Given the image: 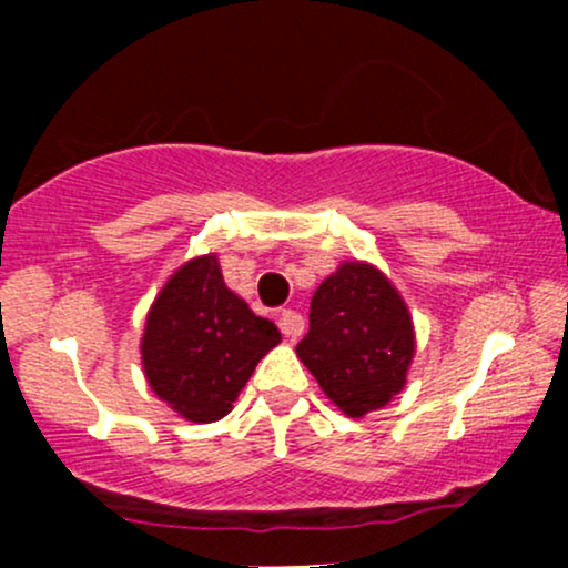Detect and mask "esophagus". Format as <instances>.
Instances as JSON below:
<instances>
[{"label": "esophagus", "mask_w": 568, "mask_h": 568, "mask_svg": "<svg viewBox=\"0 0 568 568\" xmlns=\"http://www.w3.org/2000/svg\"><path fill=\"white\" fill-rule=\"evenodd\" d=\"M277 325H280V331H283V336L291 338V342H296V338L304 334V317L293 310L280 312Z\"/></svg>", "instance_id": "1"}]
</instances>
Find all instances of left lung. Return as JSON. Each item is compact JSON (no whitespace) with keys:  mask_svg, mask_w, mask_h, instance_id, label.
I'll use <instances>...</instances> for the list:
<instances>
[{"mask_svg":"<svg viewBox=\"0 0 568 568\" xmlns=\"http://www.w3.org/2000/svg\"><path fill=\"white\" fill-rule=\"evenodd\" d=\"M414 349L406 302L363 262H344L323 280L312 296L310 334L296 344L331 403L355 419L400 393Z\"/></svg>","mask_w":568,"mask_h":568,"instance_id":"1","label":"left lung"}]
</instances>
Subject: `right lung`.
I'll return each mask as SVG.
<instances>
[{
    "label": "right lung",
    "mask_w": 568,
    "mask_h": 568,
    "mask_svg": "<svg viewBox=\"0 0 568 568\" xmlns=\"http://www.w3.org/2000/svg\"><path fill=\"white\" fill-rule=\"evenodd\" d=\"M277 342V325L226 288L211 253L181 266L154 298L141 338L143 374L175 414L207 425L230 414Z\"/></svg>",
    "instance_id": "right-lung-1"
}]
</instances>
